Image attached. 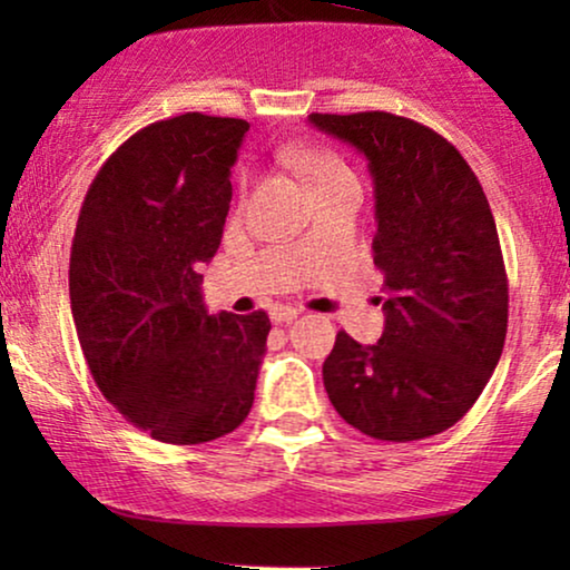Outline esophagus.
<instances>
[{"instance_id": "1", "label": "esophagus", "mask_w": 570, "mask_h": 570, "mask_svg": "<svg viewBox=\"0 0 570 570\" xmlns=\"http://www.w3.org/2000/svg\"><path fill=\"white\" fill-rule=\"evenodd\" d=\"M269 316H272V322H275V324H291L293 318H298V308H293V306H272Z\"/></svg>"}]
</instances>
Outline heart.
Returning a JSON list of instances; mask_svg holds the SVG:
<instances>
[{"instance_id":"1","label":"heart","mask_w":570,"mask_h":570,"mask_svg":"<svg viewBox=\"0 0 570 570\" xmlns=\"http://www.w3.org/2000/svg\"><path fill=\"white\" fill-rule=\"evenodd\" d=\"M285 160L306 178L314 191L318 186L337 181V178L353 176L337 155L330 150H318V147H293V150H285Z\"/></svg>"}]
</instances>
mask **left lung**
Masks as SVG:
<instances>
[{"instance_id": "8db88e82", "label": "left lung", "mask_w": 570, "mask_h": 570, "mask_svg": "<svg viewBox=\"0 0 570 570\" xmlns=\"http://www.w3.org/2000/svg\"><path fill=\"white\" fill-rule=\"evenodd\" d=\"M308 121L368 158L386 287L384 334L376 345L337 334L326 394L371 439H431L466 415L503 353L509 277L488 197L462 153L423 124L386 111Z\"/></svg>"}]
</instances>
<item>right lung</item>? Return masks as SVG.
I'll list each match as a JSON object with an SVG mask.
<instances>
[{"label":"right lung","mask_w":570,"mask_h":570,"mask_svg":"<svg viewBox=\"0 0 570 570\" xmlns=\"http://www.w3.org/2000/svg\"><path fill=\"white\" fill-rule=\"evenodd\" d=\"M248 121L181 114L131 135L85 194L69 259L82 353L108 402L155 441L236 431L269 316H209L199 267L220 246Z\"/></svg>","instance_id":"1"}]
</instances>
